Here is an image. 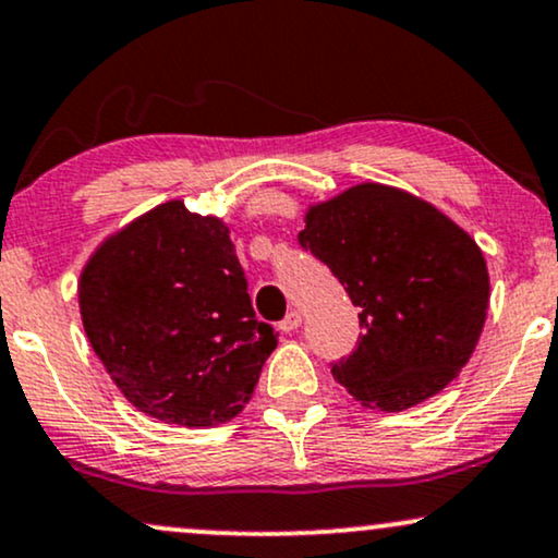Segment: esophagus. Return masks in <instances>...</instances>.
Returning <instances> with one entry per match:
<instances>
[{
  "label": "esophagus",
  "mask_w": 558,
  "mask_h": 558,
  "mask_svg": "<svg viewBox=\"0 0 558 558\" xmlns=\"http://www.w3.org/2000/svg\"><path fill=\"white\" fill-rule=\"evenodd\" d=\"M299 325H301V312L293 310V312H288L286 319H280V323H278V328L283 330V332H291V330H296Z\"/></svg>",
  "instance_id": "obj_1"
}]
</instances>
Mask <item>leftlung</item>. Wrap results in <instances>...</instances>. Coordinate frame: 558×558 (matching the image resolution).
I'll return each instance as SVG.
<instances>
[{
  "label": "left lung",
  "mask_w": 558,
  "mask_h": 558,
  "mask_svg": "<svg viewBox=\"0 0 558 558\" xmlns=\"http://www.w3.org/2000/svg\"><path fill=\"white\" fill-rule=\"evenodd\" d=\"M299 243L360 306L362 341L332 377L362 407L403 412L470 362L490 304L483 248L446 213L364 181L304 213Z\"/></svg>",
  "instance_id": "1"
}]
</instances>
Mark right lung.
<instances>
[{
    "instance_id": "1",
    "label": "right lung",
    "mask_w": 558,
    "mask_h": 558,
    "mask_svg": "<svg viewBox=\"0 0 558 558\" xmlns=\"http://www.w3.org/2000/svg\"><path fill=\"white\" fill-rule=\"evenodd\" d=\"M78 306L128 403L178 427L239 417L278 345L254 315L230 228L183 198L133 217L94 248Z\"/></svg>"
}]
</instances>
